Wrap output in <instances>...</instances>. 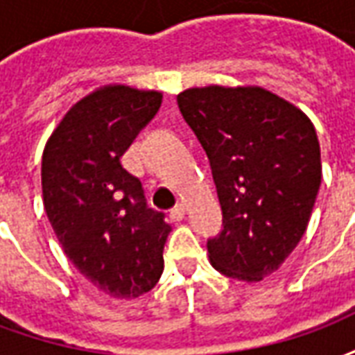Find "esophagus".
<instances>
[{
    "label": "esophagus",
    "mask_w": 355,
    "mask_h": 355,
    "mask_svg": "<svg viewBox=\"0 0 355 355\" xmlns=\"http://www.w3.org/2000/svg\"><path fill=\"white\" fill-rule=\"evenodd\" d=\"M184 215H186V209L182 203H180V205H177V207L171 209V213H169L171 220H175V223H180V220L184 218Z\"/></svg>",
    "instance_id": "obj_1"
}]
</instances>
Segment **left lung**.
<instances>
[{
	"label": "left lung",
	"instance_id": "left-lung-1",
	"mask_svg": "<svg viewBox=\"0 0 355 355\" xmlns=\"http://www.w3.org/2000/svg\"><path fill=\"white\" fill-rule=\"evenodd\" d=\"M207 152L224 230L209 261L239 282H262L304 236L321 184L315 127L302 110L259 85H207L177 96Z\"/></svg>",
	"mask_w": 355,
	"mask_h": 355
}]
</instances>
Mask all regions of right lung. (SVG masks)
I'll use <instances>...</instances> for the list:
<instances>
[{"label": "right lung", "instance_id": "add662e5", "mask_svg": "<svg viewBox=\"0 0 355 355\" xmlns=\"http://www.w3.org/2000/svg\"><path fill=\"white\" fill-rule=\"evenodd\" d=\"M163 93L110 83L68 110L42 157L43 207L73 266L114 298H139L163 274L171 224L146 207L121 155L157 114Z\"/></svg>", "mask_w": 355, "mask_h": 355}]
</instances>
